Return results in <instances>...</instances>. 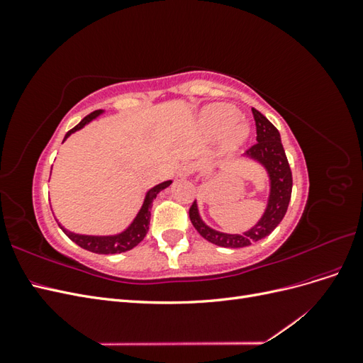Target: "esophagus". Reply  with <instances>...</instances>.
Masks as SVG:
<instances>
[{
  "label": "esophagus",
  "mask_w": 363,
  "mask_h": 363,
  "mask_svg": "<svg viewBox=\"0 0 363 363\" xmlns=\"http://www.w3.org/2000/svg\"><path fill=\"white\" fill-rule=\"evenodd\" d=\"M194 172H195V164L192 162H184L179 169L180 177H189V175Z\"/></svg>",
  "instance_id": "esophagus-1"
}]
</instances>
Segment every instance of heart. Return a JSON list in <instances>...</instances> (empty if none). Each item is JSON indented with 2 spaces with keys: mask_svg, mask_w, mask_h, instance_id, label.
<instances>
[{
  "mask_svg": "<svg viewBox=\"0 0 363 363\" xmlns=\"http://www.w3.org/2000/svg\"><path fill=\"white\" fill-rule=\"evenodd\" d=\"M239 113L235 107L227 104H215L207 107L201 115V125L208 135H219L228 128V144L236 145L247 135V128L236 123Z\"/></svg>",
  "mask_w": 363,
  "mask_h": 363,
  "instance_id": "obj_1",
  "label": "heart"
}]
</instances>
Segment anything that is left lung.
Returning <instances> with one entry per match:
<instances>
[{"instance_id":"8db88e82","label":"left lung","mask_w":363,"mask_h":363,"mask_svg":"<svg viewBox=\"0 0 363 363\" xmlns=\"http://www.w3.org/2000/svg\"><path fill=\"white\" fill-rule=\"evenodd\" d=\"M251 112H252V116H255V123H256L257 142H255V144L247 150V155L265 164L269 172V177H271L269 203H268L265 215H263V218L255 228H251L250 232L244 235H225L208 228L201 221L199 216V208H196V204L194 201L192 206L189 207V218H191L192 225L206 240L218 247L242 248L257 242V240L263 238H267L272 230L281 223L283 216L286 215L289 200H291L292 172H291L286 152H284L281 145L279 130L274 127L259 111H256L255 107L251 108Z\"/></svg>"}]
</instances>
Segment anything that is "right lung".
<instances>
[{
    "instance_id": "add662e5",
    "label": "right lung",
    "mask_w": 363,
    "mask_h": 363,
    "mask_svg": "<svg viewBox=\"0 0 363 363\" xmlns=\"http://www.w3.org/2000/svg\"><path fill=\"white\" fill-rule=\"evenodd\" d=\"M100 115V112L95 111L92 113H89L87 116H84L79 124H77L74 128H71L67 135H65V139H67L71 133H74V131L80 130L84 124L89 123V121H92L95 116ZM63 139V140H65ZM171 184V182H163L157 186H155L148 194H147V199L144 201V206H142V208L139 211L138 216L135 218V221L131 223V225L125 230V232H123L121 235H116V236H107V238H100V236H83V235H74V233H69L65 230L63 227H60L65 233H67V236L72 240V242H75L79 247L87 250V251H92V252H96V255H116V252H124V251H128L131 248H135L142 239L145 238L147 232H148V227H150V216H151V206H152V201H155L156 195L164 189L168 188V186Z\"/></svg>"
}]
</instances>
